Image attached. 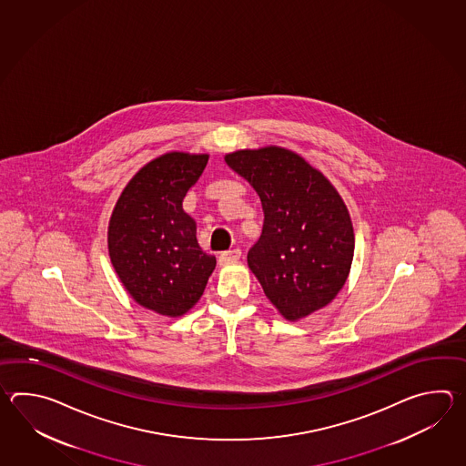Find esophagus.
I'll return each mask as SVG.
<instances>
[{
	"label": "esophagus",
	"instance_id": "esophagus-1",
	"mask_svg": "<svg viewBox=\"0 0 466 466\" xmlns=\"http://www.w3.org/2000/svg\"><path fill=\"white\" fill-rule=\"evenodd\" d=\"M241 258V249L235 248V249H228V251H223L218 257L219 265H227L229 261H237Z\"/></svg>",
	"mask_w": 466,
	"mask_h": 466
}]
</instances>
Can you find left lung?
Here are the masks:
<instances>
[{"mask_svg":"<svg viewBox=\"0 0 466 466\" xmlns=\"http://www.w3.org/2000/svg\"><path fill=\"white\" fill-rule=\"evenodd\" d=\"M227 165L257 189L263 233L248 267L287 319L307 317L347 281L355 235L347 207L318 169L288 149L269 147L227 155Z\"/></svg>","mask_w":466,"mask_h":466,"instance_id":"obj_1","label":"left lung"}]
</instances>
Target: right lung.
<instances>
[{
	"instance_id": "obj_1",
	"label": "right lung",
	"mask_w": 466,
	"mask_h": 466,
	"mask_svg": "<svg viewBox=\"0 0 466 466\" xmlns=\"http://www.w3.org/2000/svg\"><path fill=\"white\" fill-rule=\"evenodd\" d=\"M208 155L168 153L129 179L109 219L111 263L141 307L179 317L207 287L217 258L197 241L183 198L207 168Z\"/></svg>"
}]
</instances>
